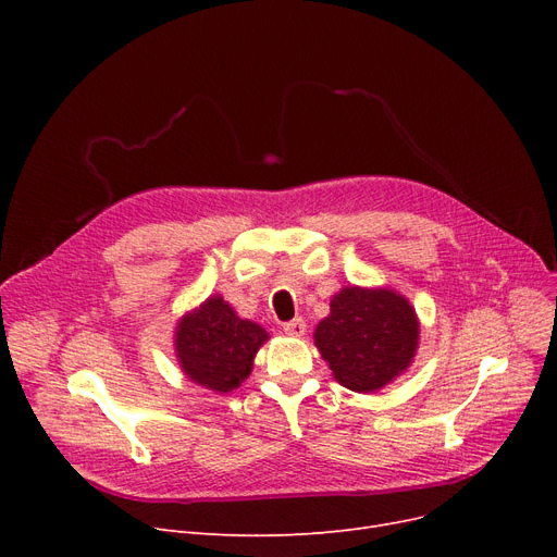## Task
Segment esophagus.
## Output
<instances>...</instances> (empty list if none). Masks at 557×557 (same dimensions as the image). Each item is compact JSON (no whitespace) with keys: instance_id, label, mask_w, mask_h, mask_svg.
<instances>
[{"instance_id":"esophagus-1","label":"esophagus","mask_w":557,"mask_h":557,"mask_svg":"<svg viewBox=\"0 0 557 557\" xmlns=\"http://www.w3.org/2000/svg\"><path fill=\"white\" fill-rule=\"evenodd\" d=\"M305 332H307V323L302 318H294V320H288V323H284V334H288V336L300 338V336H305Z\"/></svg>"}]
</instances>
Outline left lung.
<instances>
[{
	"label": "left lung",
	"instance_id": "8db88e82",
	"mask_svg": "<svg viewBox=\"0 0 557 557\" xmlns=\"http://www.w3.org/2000/svg\"><path fill=\"white\" fill-rule=\"evenodd\" d=\"M420 338L416 309L393 288L345 286L318 323L313 343L336 382L374 393L413 363Z\"/></svg>",
	"mask_w": 557,
	"mask_h": 557
}]
</instances>
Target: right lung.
I'll return each mask as SVG.
<instances>
[{
    "label": "right lung",
    "instance_id": "add662e5",
    "mask_svg": "<svg viewBox=\"0 0 557 557\" xmlns=\"http://www.w3.org/2000/svg\"><path fill=\"white\" fill-rule=\"evenodd\" d=\"M263 341H269L267 330L239 318L221 296H212L178 320L173 345L183 372L194 384L230 393L252 372Z\"/></svg>",
    "mask_w": 557,
    "mask_h": 557
}]
</instances>
